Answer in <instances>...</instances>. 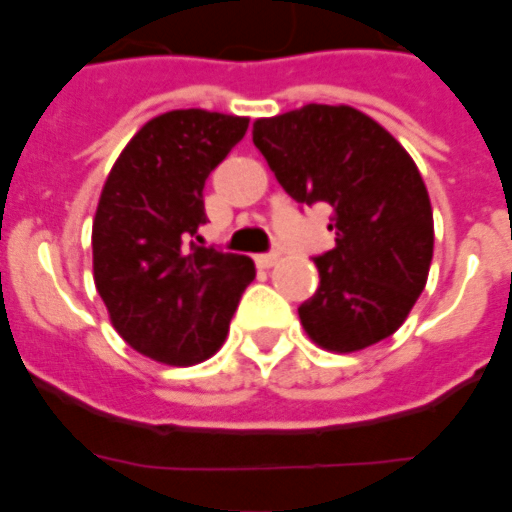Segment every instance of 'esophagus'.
Listing matches in <instances>:
<instances>
[{
  "mask_svg": "<svg viewBox=\"0 0 512 512\" xmlns=\"http://www.w3.org/2000/svg\"><path fill=\"white\" fill-rule=\"evenodd\" d=\"M278 259H281L278 250H273V253H259V256H256V264H259V267H273V264H278Z\"/></svg>",
  "mask_w": 512,
  "mask_h": 512,
  "instance_id": "esophagus-1",
  "label": "esophagus"
}]
</instances>
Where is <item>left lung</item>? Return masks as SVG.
Returning <instances> with one entry per match:
<instances>
[{"label": "left lung", "instance_id": "left-lung-1", "mask_svg": "<svg viewBox=\"0 0 512 512\" xmlns=\"http://www.w3.org/2000/svg\"><path fill=\"white\" fill-rule=\"evenodd\" d=\"M253 146L297 204L333 212L336 248L314 256L320 286L297 308L308 336L333 353L389 339L433 262V209L416 162L380 123L344 104L262 118Z\"/></svg>", "mask_w": 512, "mask_h": 512}]
</instances>
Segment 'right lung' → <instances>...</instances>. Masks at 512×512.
<instances>
[{
  "instance_id": "obj_1",
  "label": "right lung",
  "mask_w": 512,
  "mask_h": 512,
  "mask_svg": "<svg viewBox=\"0 0 512 512\" xmlns=\"http://www.w3.org/2000/svg\"><path fill=\"white\" fill-rule=\"evenodd\" d=\"M248 132V118L173 110L123 148L93 220V281L115 331L137 353L201 364L256 278L248 256L201 248L204 184Z\"/></svg>"
}]
</instances>
